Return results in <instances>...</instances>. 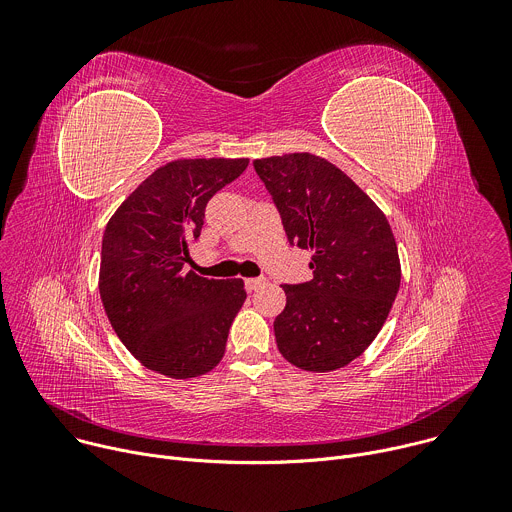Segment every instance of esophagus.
I'll list each match as a JSON object with an SVG mask.
<instances>
[{
  "instance_id": "esophagus-1",
  "label": "esophagus",
  "mask_w": 512,
  "mask_h": 512,
  "mask_svg": "<svg viewBox=\"0 0 512 512\" xmlns=\"http://www.w3.org/2000/svg\"><path fill=\"white\" fill-rule=\"evenodd\" d=\"M245 285H247L249 291L259 289V287L265 285V277H249V279H245Z\"/></svg>"
}]
</instances>
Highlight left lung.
Masks as SVG:
<instances>
[{
	"mask_svg": "<svg viewBox=\"0 0 512 512\" xmlns=\"http://www.w3.org/2000/svg\"><path fill=\"white\" fill-rule=\"evenodd\" d=\"M253 166L289 245L312 251L314 277L283 285L277 348L304 371L342 369L375 340L397 298L401 265L387 216L324 158L285 154Z\"/></svg>",
	"mask_w": 512,
	"mask_h": 512,
	"instance_id": "8db88e82",
	"label": "left lung"
}]
</instances>
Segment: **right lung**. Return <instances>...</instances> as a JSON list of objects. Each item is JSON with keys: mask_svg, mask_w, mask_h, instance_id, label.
I'll return each mask as SVG.
<instances>
[{"mask_svg": "<svg viewBox=\"0 0 512 512\" xmlns=\"http://www.w3.org/2000/svg\"><path fill=\"white\" fill-rule=\"evenodd\" d=\"M249 160H176L145 178L107 223L99 291L127 350L150 371L192 379L221 362L247 291L184 271L208 200Z\"/></svg>", "mask_w": 512, "mask_h": 512, "instance_id": "add662e5", "label": "right lung"}]
</instances>
